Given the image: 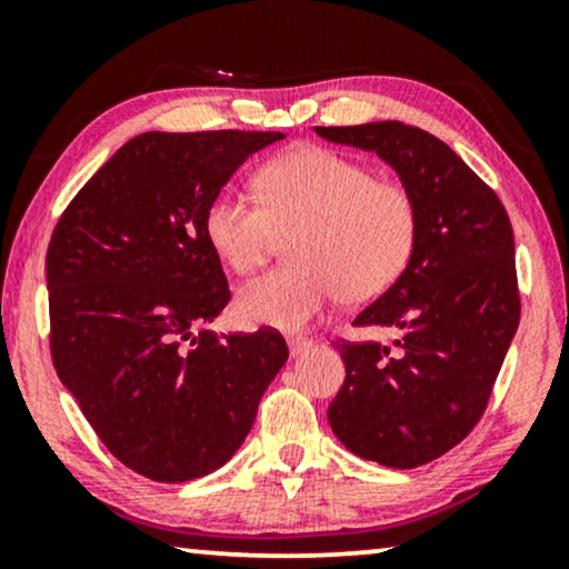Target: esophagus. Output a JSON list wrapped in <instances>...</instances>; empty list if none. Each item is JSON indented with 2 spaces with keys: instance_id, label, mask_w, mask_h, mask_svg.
Here are the masks:
<instances>
[{
  "instance_id": "obj_1",
  "label": "esophagus",
  "mask_w": 569,
  "mask_h": 569,
  "mask_svg": "<svg viewBox=\"0 0 569 569\" xmlns=\"http://www.w3.org/2000/svg\"><path fill=\"white\" fill-rule=\"evenodd\" d=\"M287 347H290L292 357H298L302 352H308V349L313 347V341L306 339V337H290V339H287Z\"/></svg>"
}]
</instances>
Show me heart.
Returning <instances> with one entry per match:
<instances>
[{"instance_id":"1","label":"heart","mask_w":569,"mask_h":569,"mask_svg":"<svg viewBox=\"0 0 569 569\" xmlns=\"http://www.w3.org/2000/svg\"><path fill=\"white\" fill-rule=\"evenodd\" d=\"M256 197L224 189L209 201L204 236L236 274L259 269L290 236L292 261L240 287L236 313L248 326L295 331L337 298L362 306L407 271L417 246V201L347 154L302 144L256 173Z\"/></svg>"}]
</instances>
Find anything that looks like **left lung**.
Masks as SVG:
<instances>
[{"label":"left lung","instance_id":"1","mask_svg":"<svg viewBox=\"0 0 569 569\" xmlns=\"http://www.w3.org/2000/svg\"><path fill=\"white\" fill-rule=\"evenodd\" d=\"M376 152L417 201L411 261L355 326L396 333L341 341L347 378L329 407L337 438L365 461L417 469L458 446L485 415L520 321L516 240L497 193L430 131L401 121L316 127Z\"/></svg>","mask_w":569,"mask_h":569}]
</instances>
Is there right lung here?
<instances>
[{"mask_svg": "<svg viewBox=\"0 0 569 569\" xmlns=\"http://www.w3.org/2000/svg\"><path fill=\"white\" fill-rule=\"evenodd\" d=\"M279 131H147L69 201L46 253L51 360L103 446L152 481L220 469L287 362L274 329L217 337L228 277L204 212Z\"/></svg>", "mask_w": 569, "mask_h": 569, "instance_id": "obj_1", "label": "right lung"}]
</instances>
